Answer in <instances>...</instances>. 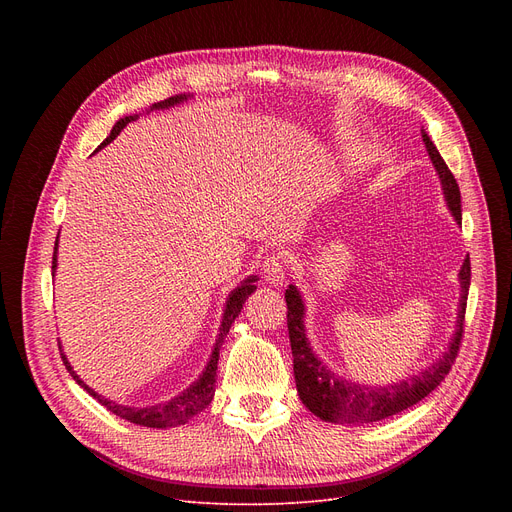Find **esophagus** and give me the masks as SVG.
Returning <instances> with one entry per match:
<instances>
[{
    "label": "esophagus",
    "mask_w": 512,
    "mask_h": 512,
    "mask_svg": "<svg viewBox=\"0 0 512 512\" xmlns=\"http://www.w3.org/2000/svg\"><path fill=\"white\" fill-rule=\"evenodd\" d=\"M284 257L280 253H272L267 255L261 270H263V278L267 284L272 286H282L284 284V278H286V265H284Z\"/></svg>",
    "instance_id": "obj_1"
}]
</instances>
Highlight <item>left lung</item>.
Segmentation results:
<instances>
[{
  "label": "left lung",
  "mask_w": 512,
  "mask_h": 512,
  "mask_svg": "<svg viewBox=\"0 0 512 512\" xmlns=\"http://www.w3.org/2000/svg\"><path fill=\"white\" fill-rule=\"evenodd\" d=\"M421 137L425 143V149L429 153V159L440 176V184L444 191V201L452 213L456 224H461V191L456 184L452 172L448 170L446 161L442 159L440 151L427 137V132L421 130ZM461 282V301H459V313H456V328L448 342V348L442 353V357L425 367L419 375H411L407 380H400L386 386H367L353 380H346L342 375L334 373L326 363L317 359L313 348L309 344L307 332H305V303L299 288L294 284H288L284 299L288 307V336L292 346V367H294V380H297L299 398L303 405L328 423H373L382 421L386 417L398 415L419 400H423L429 392L436 390L440 382L446 378L456 353H459V344L463 338L465 328V309H467V294L471 284V261L469 255L463 261V267L459 272Z\"/></svg>",
  "instance_id": "8db88e82"
}]
</instances>
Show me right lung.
I'll return each instance as SVG.
<instances>
[{"label": "right lung", "mask_w": 512, "mask_h": 512, "mask_svg": "<svg viewBox=\"0 0 512 512\" xmlns=\"http://www.w3.org/2000/svg\"><path fill=\"white\" fill-rule=\"evenodd\" d=\"M188 97H191V95H174V97H170V99L153 103V105L149 107V112H153V110H168V107H172V105L184 103ZM149 112H147V114H149ZM137 118H139V114L120 118V120L114 124L112 132H110V137H107V139L97 147V151L103 149L105 145H110V143L118 137L120 130H122L128 122L137 120ZM58 238H60V234H58ZM56 267H58V240H56V249H53V261H51V272H53V276H56ZM257 280H259L257 276H249V278L242 280V282L230 292V297H228V301H226V309H224V317H222L220 334H218V340H215V346H213V351H211V357H209L207 367L203 369V373L199 375V380H197L191 388H186L182 394H178V396H174L172 400L164 402V405H153V407H128V405H120V402H114V400H110V398H105V396L97 394L93 388H89L83 380H80L78 373L72 369L70 361L66 359L64 351H62V361H64L66 369L70 371L74 382H76L80 388H85L93 398H97V400L101 402V405H103L107 411H112L114 415H118V417L130 421V423L143 425V427L166 429V427L184 425L188 419L195 417L197 413H201V411L209 405V402L213 400V394H215V371H218V359H220L222 342H224V338L228 336V332H230V328H232V324H234V319L238 317L242 305H245V301L251 297V292L257 290V286H255ZM60 348H62V344H60Z\"/></svg>", "instance_id": "add662e5"}]
</instances>
